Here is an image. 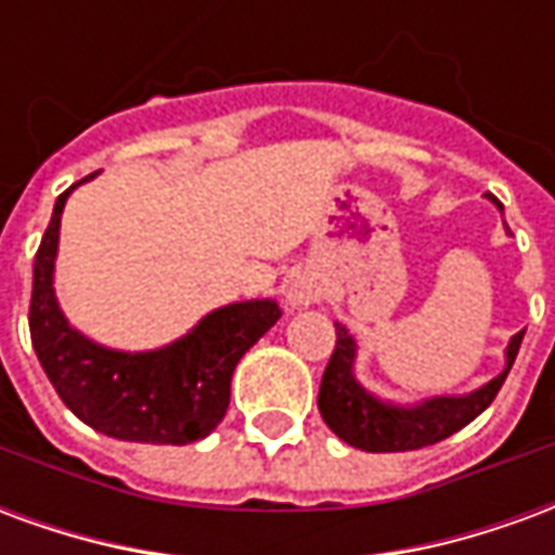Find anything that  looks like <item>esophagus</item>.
<instances>
[{"label": "esophagus", "mask_w": 555, "mask_h": 555, "mask_svg": "<svg viewBox=\"0 0 555 555\" xmlns=\"http://www.w3.org/2000/svg\"><path fill=\"white\" fill-rule=\"evenodd\" d=\"M318 300H321V282L318 279L300 273V276H294L285 285V302H288L291 309H309Z\"/></svg>", "instance_id": "esophagus-1"}]
</instances>
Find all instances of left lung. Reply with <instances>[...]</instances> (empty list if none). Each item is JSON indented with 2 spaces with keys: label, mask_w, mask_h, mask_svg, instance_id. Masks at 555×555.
<instances>
[{
  "label": "left lung",
  "mask_w": 555,
  "mask_h": 555,
  "mask_svg": "<svg viewBox=\"0 0 555 555\" xmlns=\"http://www.w3.org/2000/svg\"><path fill=\"white\" fill-rule=\"evenodd\" d=\"M488 198L502 214L500 202L493 195ZM524 333L526 330H520L517 336H512L508 348H505L502 372L485 386H478L466 396H434L418 404H396V401L377 398L372 389H365L357 380V372H353L357 338L350 336L348 326L336 321V350L326 362L321 392H318V410L338 440H345L362 452H413L422 446H434V442L452 437L454 430L469 425L478 413L490 408V401L496 398L500 386L512 372L514 360H517Z\"/></svg>",
  "instance_id": "1"
}]
</instances>
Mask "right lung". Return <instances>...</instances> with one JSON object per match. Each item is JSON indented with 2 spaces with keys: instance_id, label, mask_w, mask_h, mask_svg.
Wrapping results in <instances>:
<instances>
[{
  "instance_id": "obj_1",
  "label": "right lung",
  "mask_w": 555,
  "mask_h": 555,
  "mask_svg": "<svg viewBox=\"0 0 555 555\" xmlns=\"http://www.w3.org/2000/svg\"><path fill=\"white\" fill-rule=\"evenodd\" d=\"M79 183L55 198L35 255L29 330L43 372L74 416L113 440L154 446L205 440L229 410L237 362L276 324L282 309L276 300L229 302L207 312L186 336L154 350L130 353L91 341L70 326L53 288L62 210Z\"/></svg>"
}]
</instances>
